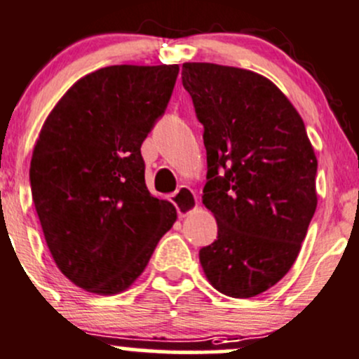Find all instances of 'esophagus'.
<instances>
[{
	"mask_svg": "<svg viewBox=\"0 0 359 359\" xmlns=\"http://www.w3.org/2000/svg\"><path fill=\"white\" fill-rule=\"evenodd\" d=\"M173 204L177 206L180 218H186L187 215H191L192 211L198 210V198H196L194 191H191L189 187H180L179 191L173 194Z\"/></svg>",
	"mask_w": 359,
	"mask_h": 359,
	"instance_id": "obj_1",
	"label": "esophagus"
}]
</instances>
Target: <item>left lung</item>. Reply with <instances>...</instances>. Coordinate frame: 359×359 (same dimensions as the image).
<instances>
[{"label":"left lung","instance_id":"1","mask_svg":"<svg viewBox=\"0 0 359 359\" xmlns=\"http://www.w3.org/2000/svg\"><path fill=\"white\" fill-rule=\"evenodd\" d=\"M182 83L204 126L203 204L218 223L201 266L219 293L255 297L300 254L317 208V156L298 110L262 74L184 62Z\"/></svg>","mask_w":359,"mask_h":359}]
</instances>
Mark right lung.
<instances>
[{
  "label": "right lung",
  "mask_w": 359,
  "mask_h": 359,
  "mask_svg": "<svg viewBox=\"0 0 359 359\" xmlns=\"http://www.w3.org/2000/svg\"><path fill=\"white\" fill-rule=\"evenodd\" d=\"M179 65H117L69 86L35 141L30 186L57 269L117 294L143 274L177 210L144 182L141 144L167 109Z\"/></svg>",
  "instance_id": "1"
}]
</instances>
